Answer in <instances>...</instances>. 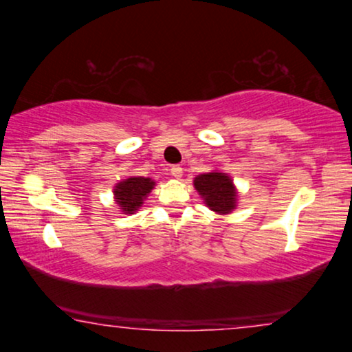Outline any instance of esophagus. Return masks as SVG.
I'll list each match as a JSON object with an SVG mask.
<instances>
[{"label": "esophagus", "mask_w": 352, "mask_h": 352, "mask_svg": "<svg viewBox=\"0 0 352 352\" xmlns=\"http://www.w3.org/2000/svg\"><path fill=\"white\" fill-rule=\"evenodd\" d=\"M171 176L175 177V179H181V177H182V168L179 165H173L171 166Z\"/></svg>", "instance_id": "obj_1"}]
</instances>
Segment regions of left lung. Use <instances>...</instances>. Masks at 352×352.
Returning a JSON list of instances; mask_svg holds the SVG:
<instances>
[{"instance_id":"obj_1","label":"left lung","mask_w":352,"mask_h":352,"mask_svg":"<svg viewBox=\"0 0 352 352\" xmlns=\"http://www.w3.org/2000/svg\"><path fill=\"white\" fill-rule=\"evenodd\" d=\"M195 190L210 210L219 214H229L237 206V190L229 175L219 171L205 173L194 179Z\"/></svg>"}]
</instances>
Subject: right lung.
<instances>
[{
    "label": "right lung",
    "mask_w": 352,
    "mask_h": 352,
    "mask_svg": "<svg viewBox=\"0 0 352 352\" xmlns=\"http://www.w3.org/2000/svg\"><path fill=\"white\" fill-rule=\"evenodd\" d=\"M155 186V181H152L151 177H142V176H131L128 179L120 181L113 189L115 201L122 208L123 213L133 214L134 211L139 210V206H142L146 197L151 194V190Z\"/></svg>",
    "instance_id": "add662e5"
}]
</instances>
